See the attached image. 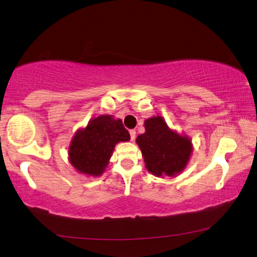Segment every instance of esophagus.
<instances>
[{
    "instance_id": "1",
    "label": "esophagus",
    "mask_w": 257,
    "mask_h": 257,
    "mask_svg": "<svg viewBox=\"0 0 257 257\" xmlns=\"http://www.w3.org/2000/svg\"><path fill=\"white\" fill-rule=\"evenodd\" d=\"M129 134H130V140L135 141V138H136V130L132 129V130H130V132H129Z\"/></svg>"
}]
</instances>
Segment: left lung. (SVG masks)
<instances>
[{
	"label": "left lung",
	"mask_w": 257,
	"mask_h": 257,
	"mask_svg": "<svg viewBox=\"0 0 257 257\" xmlns=\"http://www.w3.org/2000/svg\"><path fill=\"white\" fill-rule=\"evenodd\" d=\"M145 167L156 176H174L181 173L189 161L192 145L187 137L168 128L161 116L145 121V133L137 137Z\"/></svg>",
	"instance_id": "1"
}]
</instances>
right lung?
<instances>
[{"instance_id":"1","label":"right lung","mask_w":257,"mask_h":257,"mask_svg":"<svg viewBox=\"0 0 257 257\" xmlns=\"http://www.w3.org/2000/svg\"><path fill=\"white\" fill-rule=\"evenodd\" d=\"M129 140V132L121 120L100 115L73 137L68 149L70 161L80 173L99 176L106 168L115 144Z\"/></svg>"}]
</instances>
